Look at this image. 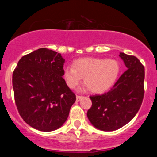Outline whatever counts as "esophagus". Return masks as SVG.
Wrapping results in <instances>:
<instances>
[{
  "instance_id": "34e87169",
  "label": "esophagus",
  "mask_w": 157,
  "mask_h": 157,
  "mask_svg": "<svg viewBox=\"0 0 157 157\" xmlns=\"http://www.w3.org/2000/svg\"><path fill=\"white\" fill-rule=\"evenodd\" d=\"M82 98H83L82 96H79V95H77V96H76V101H80V100H81V99H82Z\"/></svg>"
}]
</instances>
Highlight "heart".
Masks as SVG:
<instances>
[{"label": "heart", "mask_w": 157, "mask_h": 157, "mask_svg": "<svg viewBox=\"0 0 157 157\" xmlns=\"http://www.w3.org/2000/svg\"><path fill=\"white\" fill-rule=\"evenodd\" d=\"M120 71V63L116 59L101 58H82L74 62L73 67L63 70V78L70 89L77 88L84 77V83L93 93L100 94L113 86Z\"/></svg>", "instance_id": "b5f03b06"}]
</instances>
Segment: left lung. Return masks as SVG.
<instances>
[{"label":"left lung","mask_w":157,"mask_h":157,"mask_svg":"<svg viewBox=\"0 0 157 157\" xmlns=\"http://www.w3.org/2000/svg\"><path fill=\"white\" fill-rule=\"evenodd\" d=\"M126 71L110 90L90 96L92 106L87 112L89 120L96 128L112 131L121 128L135 116L144 98L145 67L132 55L120 52Z\"/></svg>","instance_id":"8db88e82"}]
</instances>
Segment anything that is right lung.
Instances as JSON below:
<instances>
[{"label":"right lung","instance_id":"1","mask_svg":"<svg viewBox=\"0 0 157 157\" xmlns=\"http://www.w3.org/2000/svg\"><path fill=\"white\" fill-rule=\"evenodd\" d=\"M65 59L45 48L23 56L12 74L18 112L33 128L52 131L68 117L76 96L63 78Z\"/></svg>","mask_w":157,"mask_h":157}]
</instances>
